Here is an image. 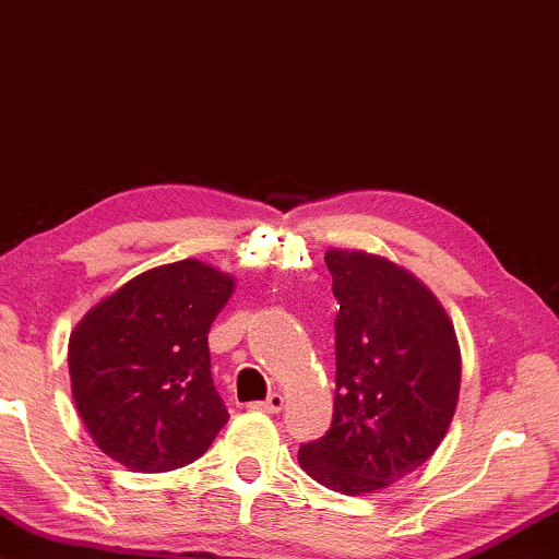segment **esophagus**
Here are the masks:
<instances>
[{"mask_svg": "<svg viewBox=\"0 0 559 559\" xmlns=\"http://www.w3.org/2000/svg\"><path fill=\"white\" fill-rule=\"evenodd\" d=\"M253 411H263V413H281L283 411V395L281 392H271L263 403H250Z\"/></svg>", "mask_w": 559, "mask_h": 559, "instance_id": "esophagus-1", "label": "esophagus"}]
</instances>
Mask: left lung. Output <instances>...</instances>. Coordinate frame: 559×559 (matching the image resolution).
I'll list each match as a JSON object with an SVG mask.
<instances>
[{"instance_id": "1", "label": "left lung", "mask_w": 559, "mask_h": 559, "mask_svg": "<svg viewBox=\"0 0 559 559\" xmlns=\"http://www.w3.org/2000/svg\"><path fill=\"white\" fill-rule=\"evenodd\" d=\"M340 301L332 428L298 463L326 489L374 493L436 453L459 405L461 347L426 283L365 250L329 248Z\"/></svg>"}]
</instances>
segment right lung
<instances>
[{"mask_svg":"<svg viewBox=\"0 0 559 559\" xmlns=\"http://www.w3.org/2000/svg\"><path fill=\"white\" fill-rule=\"evenodd\" d=\"M235 278L212 265H156L100 298L68 342L70 388L100 451L139 474L198 461L227 415L207 334Z\"/></svg>","mask_w":559,"mask_h":559,"instance_id":"1","label":"right lung"}]
</instances>
